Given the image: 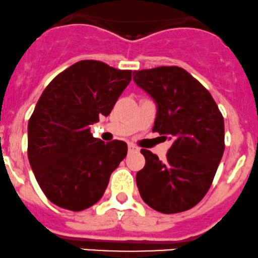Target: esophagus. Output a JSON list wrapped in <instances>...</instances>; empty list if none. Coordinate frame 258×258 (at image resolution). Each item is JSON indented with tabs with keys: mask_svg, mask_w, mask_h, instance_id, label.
<instances>
[{
	"mask_svg": "<svg viewBox=\"0 0 258 258\" xmlns=\"http://www.w3.org/2000/svg\"><path fill=\"white\" fill-rule=\"evenodd\" d=\"M128 151H129V153H133V152H139V148L136 147L135 145L129 144V145H128Z\"/></svg>",
	"mask_w": 258,
	"mask_h": 258,
	"instance_id": "34e87169",
	"label": "esophagus"
}]
</instances>
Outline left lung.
Segmentation results:
<instances>
[{"instance_id": "left-lung-1", "label": "left lung", "mask_w": 258, "mask_h": 258, "mask_svg": "<svg viewBox=\"0 0 258 258\" xmlns=\"http://www.w3.org/2000/svg\"><path fill=\"white\" fill-rule=\"evenodd\" d=\"M135 84L153 98V132L172 139L166 160L141 149L140 195L155 211L174 214L195 207L212 185L225 149L224 117L203 86L179 67L135 71Z\"/></svg>"}]
</instances>
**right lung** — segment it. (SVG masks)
I'll return each instance as SVG.
<instances>
[{
  "label": "right lung",
  "mask_w": 258,
  "mask_h": 258,
  "mask_svg": "<svg viewBox=\"0 0 258 258\" xmlns=\"http://www.w3.org/2000/svg\"><path fill=\"white\" fill-rule=\"evenodd\" d=\"M130 80L132 71L85 59L57 75L40 95L28 120L27 154L40 189L56 206L80 212L104 195L128 146L93 138L90 125L109 116Z\"/></svg>",
  "instance_id": "right-lung-1"
}]
</instances>
